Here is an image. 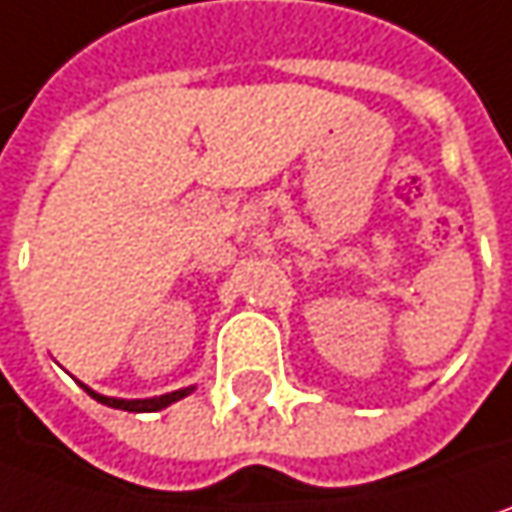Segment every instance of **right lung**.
Masks as SVG:
<instances>
[{
	"mask_svg": "<svg viewBox=\"0 0 512 512\" xmlns=\"http://www.w3.org/2000/svg\"><path fill=\"white\" fill-rule=\"evenodd\" d=\"M81 387H84V393L90 395V398H96L99 404H108V407H117V410H128V413H155V410H163V407H169V404L187 398V395L196 390V387H184V390L155 395V398H114V395H102L96 393V390H90L87 384H81Z\"/></svg>",
	"mask_w": 512,
	"mask_h": 512,
	"instance_id": "1",
	"label": "right lung"
}]
</instances>
